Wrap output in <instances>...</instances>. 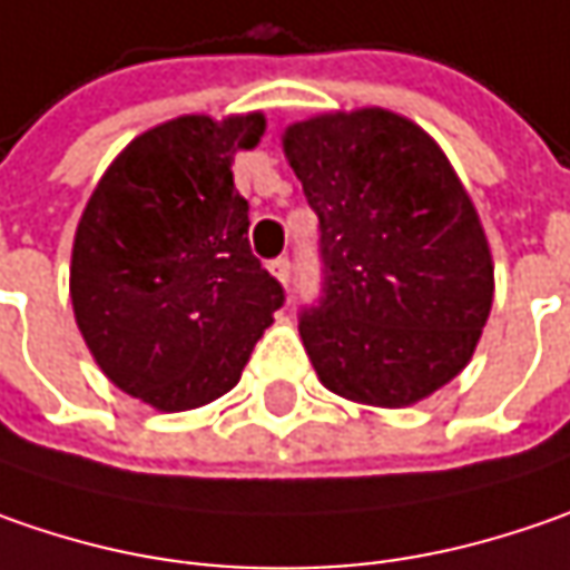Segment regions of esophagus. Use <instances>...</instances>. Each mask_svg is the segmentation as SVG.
Segmentation results:
<instances>
[{
  "mask_svg": "<svg viewBox=\"0 0 570 570\" xmlns=\"http://www.w3.org/2000/svg\"><path fill=\"white\" fill-rule=\"evenodd\" d=\"M271 274L281 281V284H289V261L286 258H277V261H271Z\"/></svg>",
  "mask_w": 570,
  "mask_h": 570,
  "instance_id": "obj_1",
  "label": "esophagus"
}]
</instances>
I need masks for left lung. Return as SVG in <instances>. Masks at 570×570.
I'll use <instances>...</instances> for the list:
<instances>
[{
    "label": "left lung",
    "instance_id": "1",
    "mask_svg": "<svg viewBox=\"0 0 570 570\" xmlns=\"http://www.w3.org/2000/svg\"><path fill=\"white\" fill-rule=\"evenodd\" d=\"M284 156L322 226L325 289L299 337L325 389L409 409L456 380L494 299L479 210L446 153L385 108L315 114Z\"/></svg>",
    "mask_w": 570,
    "mask_h": 570
}]
</instances>
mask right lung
Returning a JSON list of instances; mask_svg holds the SVG:
<instances>
[{
    "label": "right lung",
    "mask_w": 570,
    "mask_h": 570,
    "mask_svg": "<svg viewBox=\"0 0 570 570\" xmlns=\"http://www.w3.org/2000/svg\"><path fill=\"white\" fill-rule=\"evenodd\" d=\"M264 114H181L108 165L72 238L69 299L101 373L156 411L210 405L242 380L281 284L248 245L233 159Z\"/></svg>",
    "instance_id": "obj_1"
}]
</instances>
